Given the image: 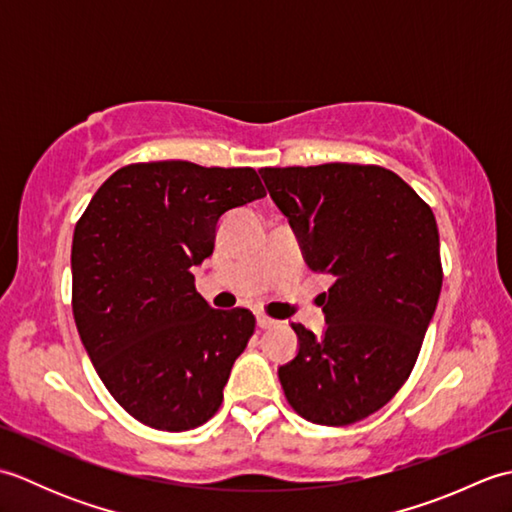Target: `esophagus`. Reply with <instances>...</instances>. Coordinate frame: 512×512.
Segmentation results:
<instances>
[{"label": "esophagus", "instance_id": "esophagus-1", "mask_svg": "<svg viewBox=\"0 0 512 512\" xmlns=\"http://www.w3.org/2000/svg\"><path fill=\"white\" fill-rule=\"evenodd\" d=\"M277 321L275 319H270L268 314H262V312H257V325L259 328H270V325H275Z\"/></svg>", "mask_w": 512, "mask_h": 512}]
</instances>
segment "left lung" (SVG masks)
<instances>
[{
	"label": "left lung",
	"instance_id": "1",
	"mask_svg": "<svg viewBox=\"0 0 512 512\" xmlns=\"http://www.w3.org/2000/svg\"><path fill=\"white\" fill-rule=\"evenodd\" d=\"M297 233L323 292V334L292 323L299 352L279 367L301 418L345 427L385 407L405 385L442 288L431 206L394 171L328 162L259 169Z\"/></svg>",
	"mask_w": 512,
	"mask_h": 512
}]
</instances>
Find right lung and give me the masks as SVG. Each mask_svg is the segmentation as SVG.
Listing matches in <instances>:
<instances>
[{
    "label": "right lung",
    "instance_id": "obj_1",
    "mask_svg": "<svg viewBox=\"0 0 512 512\" xmlns=\"http://www.w3.org/2000/svg\"><path fill=\"white\" fill-rule=\"evenodd\" d=\"M264 195L250 167L136 162L101 184L74 226L76 330L107 391L151 429H195L222 405L255 317L211 308L191 268L213 253L220 217Z\"/></svg>",
    "mask_w": 512,
    "mask_h": 512
}]
</instances>
